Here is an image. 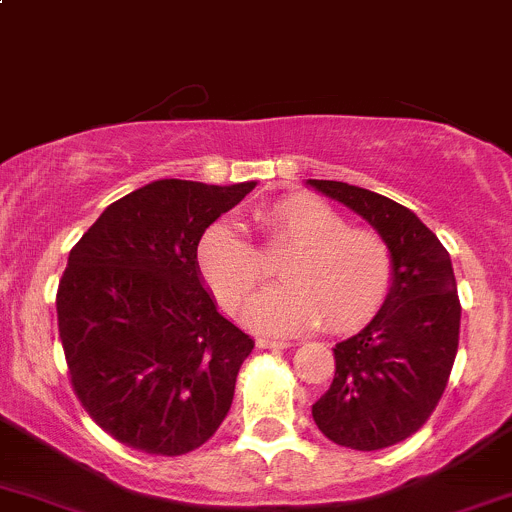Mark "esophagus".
Masks as SVG:
<instances>
[{
  "label": "esophagus",
  "instance_id": "34e87169",
  "mask_svg": "<svg viewBox=\"0 0 512 512\" xmlns=\"http://www.w3.org/2000/svg\"><path fill=\"white\" fill-rule=\"evenodd\" d=\"M257 347L260 349H289L294 347V342H287V339H257Z\"/></svg>",
  "mask_w": 512,
  "mask_h": 512
}]
</instances>
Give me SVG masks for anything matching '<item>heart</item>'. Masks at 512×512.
Wrapping results in <instances>:
<instances>
[{
  "label": "heart",
  "mask_w": 512,
  "mask_h": 512,
  "mask_svg": "<svg viewBox=\"0 0 512 512\" xmlns=\"http://www.w3.org/2000/svg\"><path fill=\"white\" fill-rule=\"evenodd\" d=\"M272 247L292 250L280 265L287 282L262 292L245 319L272 334H292L322 319L347 334L376 317L394 277L389 245L309 193H292L257 210ZM198 267L227 312H240L265 280L260 252L240 225L220 220L198 245Z\"/></svg>",
  "instance_id": "1"
}]
</instances>
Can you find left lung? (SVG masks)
Instances as JSON below:
<instances>
[{
  "label": "left lung",
  "mask_w": 512,
  "mask_h": 512,
  "mask_svg": "<svg viewBox=\"0 0 512 512\" xmlns=\"http://www.w3.org/2000/svg\"><path fill=\"white\" fill-rule=\"evenodd\" d=\"M307 185L361 215L394 262L386 302L359 334L334 347V381L312 404L329 441L379 451L416 433L446 391L461 329L451 255L416 213L391 198L339 180Z\"/></svg>",
  "instance_id": "left-lung-1"
}]
</instances>
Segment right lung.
I'll return each instance as SVG.
<instances>
[{
	"mask_svg": "<svg viewBox=\"0 0 512 512\" xmlns=\"http://www.w3.org/2000/svg\"><path fill=\"white\" fill-rule=\"evenodd\" d=\"M257 180H153L84 232L56 292L71 384L116 441L156 456L203 446L255 347L218 309L198 242Z\"/></svg>",
	"mask_w": 512,
	"mask_h": 512,
	"instance_id": "add662e5",
	"label": "right lung"
}]
</instances>
